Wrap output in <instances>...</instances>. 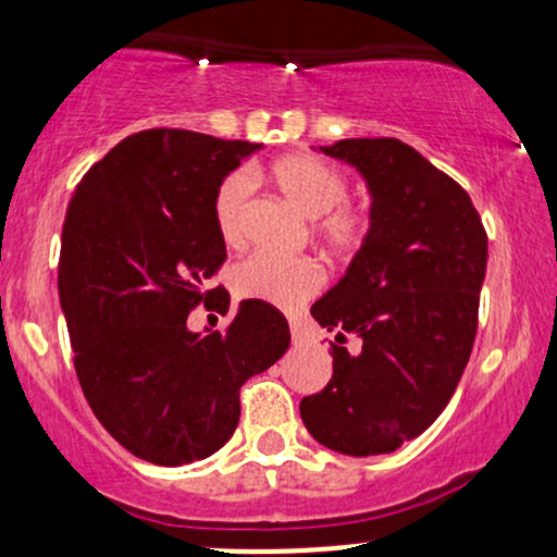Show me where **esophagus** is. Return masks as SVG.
Returning a JSON list of instances; mask_svg holds the SVG:
<instances>
[{"instance_id": "34e87169", "label": "esophagus", "mask_w": 557, "mask_h": 557, "mask_svg": "<svg viewBox=\"0 0 557 557\" xmlns=\"http://www.w3.org/2000/svg\"><path fill=\"white\" fill-rule=\"evenodd\" d=\"M290 341H293V345H306L309 343V330H306L304 324L293 322L290 324Z\"/></svg>"}]
</instances>
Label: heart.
<instances>
[{
  "mask_svg": "<svg viewBox=\"0 0 557 557\" xmlns=\"http://www.w3.org/2000/svg\"><path fill=\"white\" fill-rule=\"evenodd\" d=\"M270 181L298 212L311 220V233L337 257H354L369 233L367 214L348 207V183L332 164L311 154H287L274 159ZM253 181L248 172H233L214 194V225L225 243H238L246 220ZM322 270L309 259L251 257L233 270V290L240 298L261 300L277 309L296 306L317 296Z\"/></svg>",
  "mask_w": 557,
  "mask_h": 557,
  "instance_id": "heart-1",
  "label": "heart"
}]
</instances>
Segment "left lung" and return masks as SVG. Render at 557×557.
<instances>
[{"mask_svg": "<svg viewBox=\"0 0 557 557\" xmlns=\"http://www.w3.org/2000/svg\"><path fill=\"white\" fill-rule=\"evenodd\" d=\"M356 168L372 209L363 246L311 306L330 332L332 380L300 400L317 443L345 456L393 453L443 413L469 363L487 233L466 190L398 138L319 146ZM345 334L360 337L348 355Z\"/></svg>", "mask_w": 557, "mask_h": 557, "instance_id": "1", "label": "left lung"}]
</instances>
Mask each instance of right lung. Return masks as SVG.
<instances>
[{
  "label": "right lung",
  "instance_id": "right-lung-1",
  "mask_svg": "<svg viewBox=\"0 0 557 557\" xmlns=\"http://www.w3.org/2000/svg\"><path fill=\"white\" fill-rule=\"evenodd\" d=\"M261 144L194 131L127 136L83 175L70 198L60 253V304L83 395L136 458L183 466L233 437L240 387L290 345L285 317L240 300L225 332L188 330L207 280L227 259L214 194Z\"/></svg>",
  "mask_w": 557,
  "mask_h": 557
}]
</instances>
